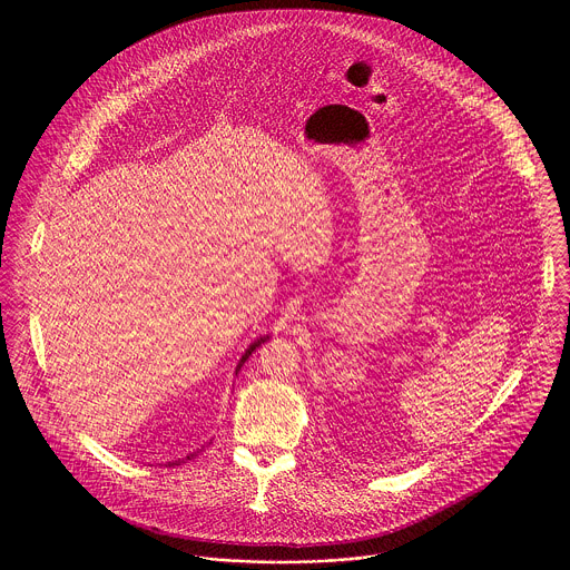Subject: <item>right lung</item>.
<instances>
[{
	"label": "right lung",
	"instance_id": "obj_1",
	"mask_svg": "<svg viewBox=\"0 0 570 570\" xmlns=\"http://www.w3.org/2000/svg\"><path fill=\"white\" fill-rule=\"evenodd\" d=\"M267 340H269V333H267V335H258V337H256V340H254V342H252V344H249V346H247V348H245V353H244V355H242V360H239V364H237V371H242V366H244L245 360H247V357H249V355H252V353H254V351H256V348H258V346H261V344H263V342H267ZM193 456H197V452H193V454H188V456H186V461H190V459H193ZM181 461H184V459H181ZM181 461H179V459H177V461H173V463H168V465H177V463H181Z\"/></svg>",
	"mask_w": 570,
	"mask_h": 570
}]
</instances>
